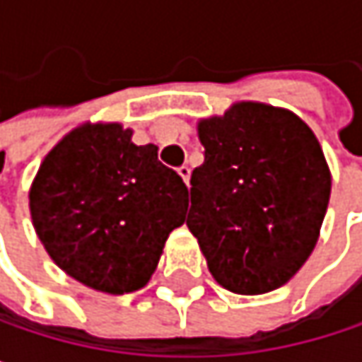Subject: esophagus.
<instances>
[{"label":"esophagus","instance_id":"1","mask_svg":"<svg viewBox=\"0 0 362 362\" xmlns=\"http://www.w3.org/2000/svg\"><path fill=\"white\" fill-rule=\"evenodd\" d=\"M178 174L182 176V180L186 182V186H188V182H190V168L188 165H182L180 170H178Z\"/></svg>","mask_w":362,"mask_h":362}]
</instances>
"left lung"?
Listing matches in <instances>:
<instances>
[{
  "label": "left lung",
  "mask_w": 362,
  "mask_h": 362,
  "mask_svg": "<svg viewBox=\"0 0 362 362\" xmlns=\"http://www.w3.org/2000/svg\"><path fill=\"white\" fill-rule=\"evenodd\" d=\"M205 161L190 178L188 230L218 285L259 296L315 250L331 172L315 132L291 110L241 100L197 123Z\"/></svg>",
  "instance_id": "8db88e82"
}]
</instances>
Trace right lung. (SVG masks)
<instances>
[{
    "label": "right lung",
    "instance_id": "right-lung-1",
    "mask_svg": "<svg viewBox=\"0 0 362 362\" xmlns=\"http://www.w3.org/2000/svg\"><path fill=\"white\" fill-rule=\"evenodd\" d=\"M121 123H81L43 157L29 190L37 237L77 283L109 296L142 289L186 220L188 188Z\"/></svg>",
    "mask_w": 362,
    "mask_h": 362
}]
</instances>
